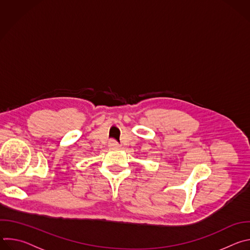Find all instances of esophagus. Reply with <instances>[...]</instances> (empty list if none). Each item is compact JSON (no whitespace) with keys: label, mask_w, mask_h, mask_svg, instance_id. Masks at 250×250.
Here are the masks:
<instances>
[{"label":"esophagus","mask_w":250,"mask_h":250,"mask_svg":"<svg viewBox=\"0 0 250 250\" xmlns=\"http://www.w3.org/2000/svg\"><path fill=\"white\" fill-rule=\"evenodd\" d=\"M110 146H111L112 148H118V147H120L119 144H118L117 141H115V140H112V141H110Z\"/></svg>","instance_id":"34e87169"}]
</instances>
